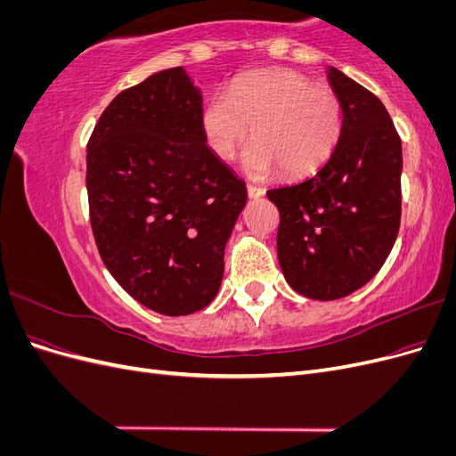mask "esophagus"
Segmentation results:
<instances>
[{"label":"esophagus","instance_id":"34e87169","mask_svg":"<svg viewBox=\"0 0 456 456\" xmlns=\"http://www.w3.org/2000/svg\"><path fill=\"white\" fill-rule=\"evenodd\" d=\"M247 194H249V198H253V200L262 198L265 196V188L256 186V184H247Z\"/></svg>","mask_w":456,"mask_h":456}]
</instances>
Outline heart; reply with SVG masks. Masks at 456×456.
Listing matches in <instances>:
<instances>
[{
    "label": "heart",
    "mask_w": 456,
    "mask_h": 456,
    "mask_svg": "<svg viewBox=\"0 0 456 456\" xmlns=\"http://www.w3.org/2000/svg\"><path fill=\"white\" fill-rule=\"evenodd\" d=\"M344 127L338 96L293 70H256L238 77L228 94H213L201 110L203 139L215 156L233 159L253 131L243 158L247 175L281 169L302 176L333 154Z\"/></svg>",
    "instance_id": "1"
}]
</instances>
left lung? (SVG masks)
<instances>
[{"mask_svg":"<svg viewBox=\"0 0 456 456\" xmlns=\"http://www.w3.org/2000/svg\"><path fill=\"white\" fill-rule=\"evenodd\" d=\"M329 84L344 127L329 161L298 184L268 190L278 207L287 283L314 300L363 287L390 255L402 220V141L379 96L337 68Z\"/></svg>","mask_w":456,"mask_h":456,"instance_id":"left-lung-1","label":"left lung"}]
</instances>
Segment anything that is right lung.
<instances>
[{
    "label": "right lung",
    "mask_w": 456,
    "mask_h": 456,
    "mask_svg": "<svg viewBox=\"0 0 456 456\" xmlns=\"http://www.w3.org/2000/svg\"><path fill=\"white\" fill-rule=\"evenodd\" d=\"M183 66L121 91L87 142L93 236L114 280L146 308L188 315L216 297L247 188L201 133Z\"/></svg>",
    "instance_id": "1"
}]
</instances>
